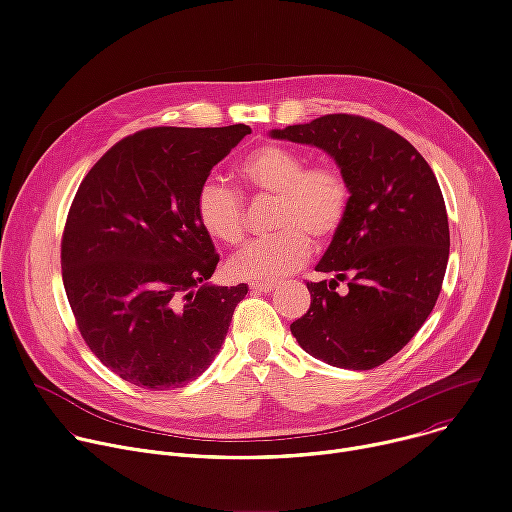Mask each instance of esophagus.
I'll use <instances>...</instances> for the list:
<instances>
[{"instance_id":"esophagus-1","label":"esophagus","mask_w":512,"mask_h":512,"mask_svg":"<svg viewBox=\"0 0 512 512\" xmlns=\"http://www.w3.org/2000/svg\"><path fill=\"white\" fill-rule=\"evenodd\" d=\"M249 288H251V292H255V294H271L275 286L269 284V282H253Z\"/></svg>"}]
</instances>
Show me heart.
Returning <instances> with one entry per match:
<instances>
[{
	"instance_id": "1",
	"label": "heart",
	"mask_w": 512,
	"mask_h": 512,
	"mask_svg": "<svg viewBox=\"0 0 512 512\" xmlns=\"http://www.w3.org/2000/svg\"><path fill=\"white\" fill-rule=\"evenodd\" d=\"M304 153L280 145H265L245 157L239 167L247 188L273 200L271 226L277 235L253 241L226 263L235 280L275 282L300 269L312 242L329 243L341 230L349 206L351 185L335 165H312ZM196 216L206 235L232 245L243 239L245 202L220 179H206L196 196Z\"/></svg>"
}]
</instances>
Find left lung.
I'll use <instances>...</instances> for the list:
<instances>
[{
  "label": "left lung",
  "mask_w": 512,
  "mask_h": 512,
  "mask_svg": "<svg viewBox=\"0 0 512 512\" xmlns=\"http://www.w3.org/2000/svg\"><path fill=\"white\" fill-rule=\"evenodd\" d=\"M269 134L329 153L351 185L349 214L316 265L333 280L306 284L310 308L290 331L324 363L374 369L423 327L441 292L449 224L437 177L406 138L363 116L327 114Z\"/></svg>",
  "instance_id": "left-lung-1"
}]
</instances>
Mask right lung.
Returning <instances> with one entry per match:
<instances>
[{"mask_svg":"<svg viewBox=\"0 0 512 512\" xmlns=\"http://www.w3.org/2000/svg\"><path fill=\"white\" fill-rule=\"evenodd\" d=\"M247 134V124L147 128L79 185L61 241L67 300L87 347L134 386L202 376L249 292L206 284L220 257L196 216L200 185Z\"/></svg>","mask_w":512,"mask_h":512,"instance_id":"add662e5","label":"right lung"}]
</instances>
